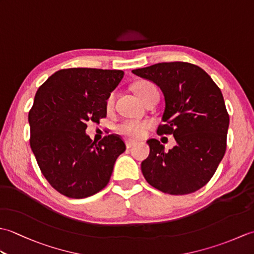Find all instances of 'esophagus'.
Masks as SVG:
<instances>
[{
    "label": "esophagus",
    "mask_w": 254,
    "mask_h": 254,
    "mask_svg": "<svg viewBox=\"0 0 254 254\" xmlns=\"http://www.w3.org/2000/svg\"><path fill=\"white\" fill-rule=\"evenodd\" d=\"M126 145H127V148H131L132 146H134V145H135V142L130 141V139H127Z\"/></svg>",
    "instance_id": "1"
}]
</instances>
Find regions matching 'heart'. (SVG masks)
I'll use <instances>...</instances> for the list:
<instances>
[{
  "mask_svg": "<svg viewBox=\"0 0 254 254\" xmlns=\"http://www.w3.org/2000/svg\"><path fill=\"white\" fill-rule=\"evenodd\" d=\"M135 93L143 101L146 100L148 97L153 93H158L157 88L155 87V85L148 82L139 83L135 86ZM115 104V93H111L106 100V107L108 110H110ZM148 121H135V120H126L121 122L117 127V131L122 134L123 136H127L128 138L138 139L143 137L146 134L147 128L149 127Z\"/></svg>",
  "mask_w": 254,
  "mask_h": 254,
  "instance_id": "1",
  "label": "heart"
}]
</instances>
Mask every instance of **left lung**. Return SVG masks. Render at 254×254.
I'll return each instance as SVG.
<instances>
[{
	"label": "left lung",
	"instance_id": "obj_1",
	"mask_svg": "<svg viewBox=\"0 0 254 254\" xmlns=\"http://www.w3.org/2000/svg\"><path fill=\"white\" fill-rule=\"evenodd\" d=\"M132 73L160 87L165 111L157 134H172L177 141L166 152L158 139H148L144 178L171 195L197 191L212 179L227 147L229 115L222 91L203 68L188 62H161Z\"/></svg>",
	"mask_w": 254,
	"mask_h": 254
}]
</instances>
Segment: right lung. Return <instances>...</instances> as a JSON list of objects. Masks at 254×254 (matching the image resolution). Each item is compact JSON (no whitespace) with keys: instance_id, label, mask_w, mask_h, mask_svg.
Wrapping results in <instances>:
<instances>
[{"instance_id":"1","label":"right lung","mask_w":254,"mask_h":254,"mask_svg":"<svg viewBox=\"0 0 254 254\" xmlns=\"http://www.w3.org/2000/svg\"><path fill=\"white\" fill-rule=\"evenodd\" d=\"M123 75L121 69L63 68L37 90L28 113L30 147L41 174L63 195L84 198L101 191L126 150L117 134L98 143L85 134L88 122L107 117L106 100Z\"/></svg>"}]
</instances>
